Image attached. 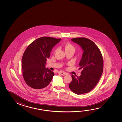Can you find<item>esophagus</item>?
Instances as JSON below:
<instances>
[{
	"label": "esophagus",
	"instance_id": "1",
	"mask_svg": "<svg viewBox=\"0 0 122 122\" xmlns=\"http://www.w3.org/2000/svg\"><path fill=\"white\" fill-rule=\"evenodd\" d=\"M59 74H60L62 76H64V75H66V74H67V73H66V72H64V71H60Z\"/></svg>",
	"mask_w": 122,
	"mask_h": 122
}]
</instances>
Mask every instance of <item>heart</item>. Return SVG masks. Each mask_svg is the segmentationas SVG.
<instances>
[{"label":"heart","instance_id":"obj_1","mask_svg":"<svg viewBox=\"0 0 122 122\" xmlns=\"http://www.w3.org/2000/svg\"><path fill=\"white\" fill-rule=\"evenodd\" d=\"M65 48L66 51H69V50H72V51H75L74 47L72 46L71 44H70V43L66 44L65 46Z\"/></svg>","mask_w":122,"mask_h":122}]
</instances>
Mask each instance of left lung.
Here are the masks:
<instances>
[{
	"mask_svg": "<svg viewBox=\"0 0 122 122\" xmlns=\"http://www.w3.org/2000/svg\"><path fill=\"white\" fill-rule=\"evenodd\" d=\"M79 45L83 52L79 63L80 69H82L80 76L72 75V81L69 87L72 92L81 94L90 92L100 80L103 69V61L98 47L92 40L85 38L71 39Z\"/></svg>",
	"mask_w": 122,
	"mask_h": 122,
	"instance_id": "1",
	"label": "left lung"
}]
</instances>
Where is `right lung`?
<instances>
[{
    "instance_id": "add662e5",
    "label": "right lung",
    "mask_w": 122,
    "mask_h": 122,
    "mask_svg": "<svg viewBox=\"0 0 122 122\" xmlns=\"http://www.w3.org/2000/svg\"><path fill=\"white\" fill-rule=\"evenodd\" d=\"M61 39L42 37L28 46L22 58V75L26 84L35 90L46 88L52 80L54 72L45 67L47 58Z\"/></svg>"
}]
</instances>
